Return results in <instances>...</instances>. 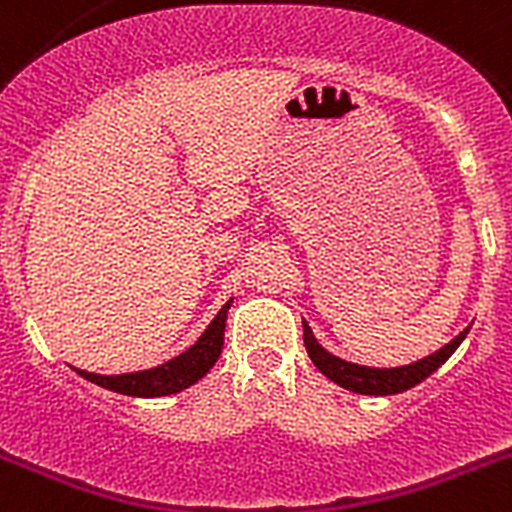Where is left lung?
Masks as SVG:
<instances>
[{
  "label": "left lung",
  "mask_w": 512,
  "mask_h": 512,
  "mask_svg": "<svg viewBox=\"0 0 512 512\" xmlns=\"http://www.w3.org/2000/svg\"><path fill=\"white\" fill-rule=\"evenodd\" d=\"M467 333L469 328L461 330L454 341L446 343L443 348H438L436 354L415 361V364L395 366V369H372V366L351 364V361H343L338 359V356L328 354V351L315 341L310 325L302 320V338H305L307 356L312 359V364L318 366L320 372H323L328 379H333V382L346 387V390L359 392V395H397V392L410 390V387L423 382L425 377H431L438 366H441L443 361L449 359L456 348H459V343L464 341Z\"/></svg>",
  "instance_id": "1"
}]
</instances>
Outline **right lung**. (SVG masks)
Instances as JSON below:
<instances>
[{
	"label": "right lung",
	"mask_w": 512,
	"mask_h": 512,
	"mask_svg": "<svg viewBox=\"0 0 512 512\" xmlns=\"http://www.w3.org/2000/svg\"><path fill=\"white\" fill-rule=\"evenodd\" d=\"M230 302L233 300L225 302L223 310L217 312L215 320L207 325V330L200 336V341L194 343L192 348H187L184 354L176 356V359L156 366V369H146V372L135 374H117V377H104V374L89 372L79 374L84 379H89V382L104 387V390L120 392V395L130 397H164L187 390L189 384L200 382L210 372L212 366H215L217 356H220V351H223L225 320H228Z\"/></svg>",
	"instance_id": "1"
}]
</instances>
